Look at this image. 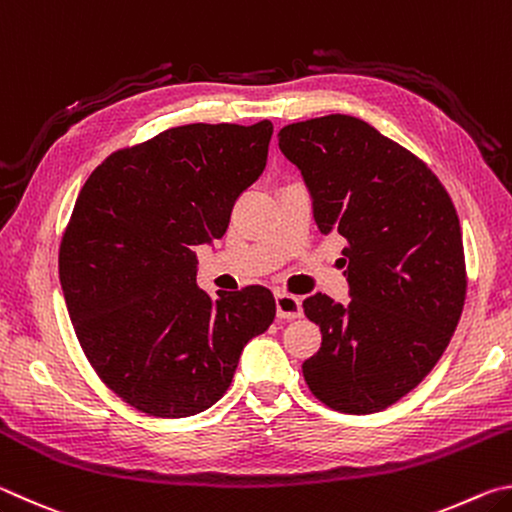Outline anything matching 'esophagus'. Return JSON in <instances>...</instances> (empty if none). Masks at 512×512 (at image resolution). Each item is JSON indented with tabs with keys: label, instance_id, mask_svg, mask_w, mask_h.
Here are the masks:
<instances>
[{
	"label": "esophagus",
	"instance_id": "1",
	"mask_svg": "<svg viewBox=\"0 0 512 512\" xmlns=\"http://www.w3.org/2000/svg\"><path fill=\"white\" fill-rule=\"evenodd\" d=\"M275 309L277 318H300L302 316V305L296 296H289V293H275Z\"/></svg>",
	"mask_w": 512,
	"mask_h": 512
}]
</instances>
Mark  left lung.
Returning a JSON list of instances; mask_svg holds the SVG:
<instances>
[{
    "label": "left lung",
    "instance_id": "obj_1",
    "mask_svg": "<svg viewBox=\"0 0 512 512\" xmlns=\"http://www.w3.org/2000/svg\"><path fill=\"white\" fill-rule=\"evenodd\" d=\"M309 189L325 237L345 248L350 302L325 293L302 307L323 343L302 375L329 409H386L429 375L465 302L463 235L440 180L366 121L327 115L277 133Z\"/></svg>",
    "mask_w": 512,
    "mask_h": 512
}]
</instances>
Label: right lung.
Returning a JSON list of instances; mask_svg holds the SVG:
<instances>
[{
	"instance_id": "1",
	"label": "right lung",
	"mask_w": 512,
	"mask_h": 512,
	"mask_svg": "<svg viewBox=\"0 0 512 512\" xmlns=\"http://www.w3.org/2000/svg\"><path fill=\"white\" fill-rule=\"evenodd\" d=\"M273 124H187L112 153L85 180L58 271L85 357L110 391L155 418L219 402L244 345L275 318L266 287L210 298L196 248L228 230L262 176Z\"/></svg>"
}]
</instances>
